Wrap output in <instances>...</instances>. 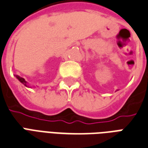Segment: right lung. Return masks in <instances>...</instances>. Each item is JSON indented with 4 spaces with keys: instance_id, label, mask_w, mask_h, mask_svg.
Returning <instances> with one entry per match:
<instances>
[{
    "instance_id": "obj_1",
    "label": "right lung",
    "mask_w": 148,
    "mask_h": 148,
    "mask_svg": "<svg viewBox=\"0 0 148 148\" xmlns=\"http://www.w3.org/2000/svg\"><path fill=\"white\" fill-rule=\"evenodd\" d=\"M15 76H16V77L17 78L18 80H19V81H20V82H21V83L24 84V86H25L29 87V88H32V86L30 87V86H28V85H27V82H26V81H25V79H24V78H23V77H20L19 75H15Z\"/></svg>"
}]
</instances>
